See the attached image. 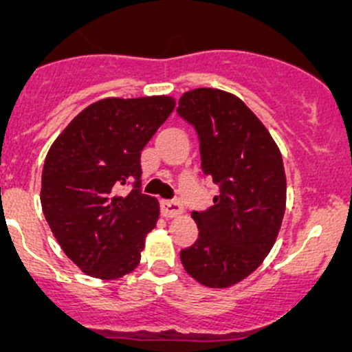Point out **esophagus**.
<instances>
[{
  "label": "esophagus",
  "instance_id": "esophagus-1",
  "mask_svg": "<svg viewBox=\"0 0 352 352\" xmlns=\"http://www.w3.org/2000/svg\"><path fill=\"white\" fill-rule=\"evenodd\" d=\"M160 208H162V214L165 218H177L184 212L182 204L179 201H162L160 202Z\"/></svg>",
  "mask_w": 352,
  "mask_h": 352
}]
</instances>
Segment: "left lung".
Listing matches in <instances>:
<instances>
[{"instance_id":"left-lung-1","label":"left lung","mask_w":352,"mask_h":352,"mask_svg":"<svg viewBox=\"0 0 352 352\" xmlns=\"http://www.w3.org/2000/svg\"><path fill=\"white\" fill-rule=\"evenodd\" d=\"M177 112L197 131L202 172L219 187L214 206L192 212L199 239L180 261L202 286L223 289L250 276L274 247L286 211L283 156L258 117L228 91H186Z\"/></svg>"}]
</instances>
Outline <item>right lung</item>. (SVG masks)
Returning a JSON list of instances; mask_svg holds the SVG:
<instances>
[{
    "label": "right lung",
    "mask_w": 352,
    "mask_h": 352,
    "mask_svg": "<svg viewBox=\"0 0 352 352\" xmlns=\"http://www.w3.org/2000/svg\"><path fill=\"white\" fill-rule=\"evenodd\" d=\"M175 109L168 95L104 98L56 138L42 170L41 204L63 252L97 279L138 267L160 204L141 194V151ZM135 180L133 190L118 196Z\"/></svg>",
    "instance_id": "1"
}]
</instances>
